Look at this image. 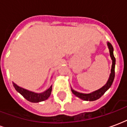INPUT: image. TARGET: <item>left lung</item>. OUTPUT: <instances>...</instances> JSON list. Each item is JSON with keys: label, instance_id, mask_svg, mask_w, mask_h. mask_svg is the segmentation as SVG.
<instances>
[{"label": "left lung", "instance_id": "obj_1", "mask_svg": "<svg viewBox=\"0 0 127 127\" xmlns=\"http://www.w3.org/2000/svg\"><path fill=\"white\" fill-rule=\"evenodd\" d=\"M107 45L109 47V54H110V56L112 58V69H111V74L109 75V80L107 81V82L105 85L103 86L102 88H100L98 91H96L93 93L90 94H83L76 92V91L71 90L72 93L74 94L75 95L77 96V97H79L81 99H83L84 101H95L96 99H98L101 97V96H103L104 93L106 92L109 88L110 86H112V83L114 82L115 77V64H116V59H115L114 56V48L112 45L110 43H107Z\"/></svg>", "mask_w": 127, "mask_h": 127}]
</instances>
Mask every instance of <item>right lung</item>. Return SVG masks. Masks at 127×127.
Returning a JSON list of instances; mask_svg holds the SVG:
<instances>
[{
  "instance_id": "add662e5",
  "label": "right lung",
  "mask_w": 127,
  "mask_h": 127,
  "mask_svg": "<svg viewBox=\"0 0 127 127\" xmlns=\"http://www.w3.org/2000/svg\"><path fill=\"white\" fill-rule=\"evenodd\" d=\"M13 86L15 87V90L18 91L19 93H20L23 96L26 100L31 101V102H32V103H37V102H40V101L46 100L50 96V95H51L52 89V86H51L45 92L43 93L38 94L34 93L33 92L29 91L26 90V89L20 88L18 86L15 84L14 83H13Z\"/></svg>"
}]
</instances>
